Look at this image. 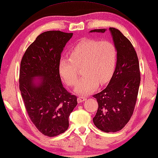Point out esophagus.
<instances>
[{
    "mask_svg": "<svg viewBox=\"0 0 158 158\" xmlns=\"http://www.w3.org/2000/svg\"><path fill=\"white\" fill-rule=\"evenodd\" d=\"M86 100H87V98L85 97V96H79V97H77V102H78V103H82V102H83Z\"/></svg>",
    "mask_w": 158,
    "mask_h": 158,
    "instance_id": "obj_1",
    "label": "esophagus"
}]
</instances>
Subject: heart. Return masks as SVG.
Masks as SVG:
<instances>
[{"mask_svg": "<svg viewBox=\"0 0 158 158\" xmlns=\"http://www.w3.org/2000/svg\"><path fill=\"white\" fill-rule=\"evenodd\" d=\"M117 61V49L112 41L84 38L71 50L70 57L60 60L59 71L64 81L73 87L78 80V69H82L84 76L75 91L78 94H88L98 83L104 85L111 79Z\"/></svg>", "mask_w": 158, "mask_h": 158, "instance_id": "heart-1", "label": "heart"}]
</instances>
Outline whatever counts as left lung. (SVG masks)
Segmentation results:
<instances>
[{
  "label": "left lung",
  "instance_id": "left-lung-1",
  "mask_svg": "<svg viewBox=\"0 0 158 158\" xmlns=\"http://www.w3.org/2000/svg\"><path fill=\"white\" fill-rule=\"evenodd\" d=\"M95 29L91 32H105ZM117 49V62L109 84L94 95L98 107L93 118L94 125L106 132L121 131L131 119L136 105L141 81L137 52L128 39L118 29L110 27Z\"/></svg>",
  "mask_w": 158,
  "mask_h": 158
}]
</instances>
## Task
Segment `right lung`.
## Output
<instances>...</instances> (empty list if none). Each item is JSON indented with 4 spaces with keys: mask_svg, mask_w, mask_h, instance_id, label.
Segmentation results:
<instances>
[{
    "mask_svg": "<svg viewBox=\"0 0 158 158\" xmlns=\"http://www.w3.org/2000/svg\"><path fill=\"white\" fill-rule=\"evenodd\" d=\"M73 33L51 30L41 33L25 52L19 69V89L27 114L38 131L55 137L69 128V117L77 106V96L61 81V52ZM41 77L36 85L33 78Z\"/></svg>",
    "mask_w": 158,
    "mask_h": 158,
    "instance_id": "add662e5",
    "label": "right lung"
}]
</instances>
